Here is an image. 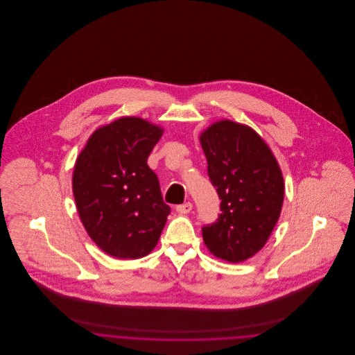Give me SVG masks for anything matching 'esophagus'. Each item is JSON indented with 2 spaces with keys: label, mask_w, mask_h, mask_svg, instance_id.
Instances as JSON below:
<instances>
[{
  "label": "esophagus",
  "mask_w": 355,
  "mask_h": 355,
  "mask_svg": "<svg viewBox=\"0 0 355 355\" xmlns=\"http://www.w3.org/2000/svg\"><path fill=\"white\" fill-rule=\"evenodd\" d=\"M191 209H193V205L190 202L184 203V205H178L177 207H175V210L180 213V214H189L190 211H191Z\"/></svg>",
  "instance_id": "1"
}]
</instances>
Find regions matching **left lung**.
<instances>
[{
	"mask_svg": "<svg viewBox=\"0 0 355 355\" xmlns=\"http://www.w3.org/2000/svg\"><path fill=\"white\" fill-rule=\"evenodd\" d=\"M200 142L222 213L202 229L209 252L238 263L258 253L278 222L285 197L282 170L265 139L248 125L220 119Z\"/></svg>",
	"mask_w": 355,
	"mask_h": 355,
	"instance_id": "1",
	"label": "left lung"
}]
</instances>
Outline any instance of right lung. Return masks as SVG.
Segmentation results:
<instances>
[{
	"instance_id": "add662e5",
	"label": "right lung",
	"mask_w": 355,
	"mask_h": 355,
	"mask_svg": "<svg viewBox=\"0 0 355 355\" xmlns=\"http://www.w3.org/2000/svg\"><path fill=\"white\" fill-rule=\"evenodd\" d=\"M164 135L159 125L121 117L96 129L78 154L73 194L93 242L119 259L142 258L157 246L168 220L148 157Z\"/></svg>"
}]
</instances>
